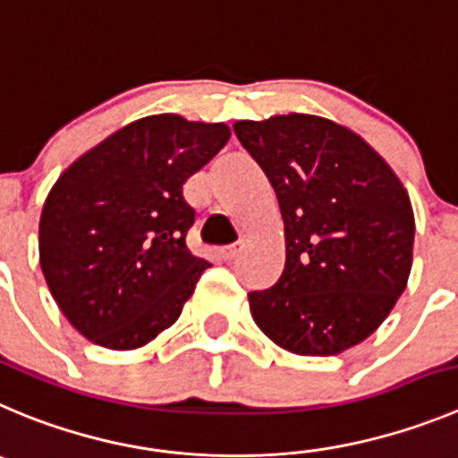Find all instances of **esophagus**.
<instances>
[{
  "label": "esophagus",
  "instance_id": "1",
  "mask_svg": "<svg viewBox=\"0 0 458 458\" xmlns=\"http://www.w3.org/2000/svg\"><path fill=\"white\" fill-rule=\"evenodd\" d=\"M243 253V243H233V246H228V249L221 250V255H224V259H237L239 255Z\"/></svg>",
  "mask_w": 458,
  "mask_h": 458
}]
</instances>
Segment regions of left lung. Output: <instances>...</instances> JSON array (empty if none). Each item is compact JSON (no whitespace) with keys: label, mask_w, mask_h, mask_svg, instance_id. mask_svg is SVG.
<instances>
[{"label":"left lung","mask_w":458,"mask_h":458,"mask_svg":"<svg viewBox=\"0 0 458 458\" xmlns=\"http://www.w3.org/2000/svg\"><path fill=\"white\" fill-rule=\"evenodd\" d=\"M280 203L287 262L249 293L259 330L282 350L332 357L369 339L407 289L416 219L403 181L348 126L318 114L234 123Z\"/></svg>","instance_id":"obj_1"}]
</instances>
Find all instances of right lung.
<instances>
[{"label": "right lung", "instance_id": "obj_1", "mask_svg": "<svg viewBox=\"0 0 458 458\" xmlns=\"http://www.w3.org/2000/svg\"><path fill=\"white\" fill-rule=\"evenodd\" d=\"M230 140L228 123L135 119L76 157L47 194L38 249L58 310L85 339L135 350L181 316L208 259L187 249L182 185Z\"/></svg>", "mask_w": 458, "mask_h": 458}]
</instances>
